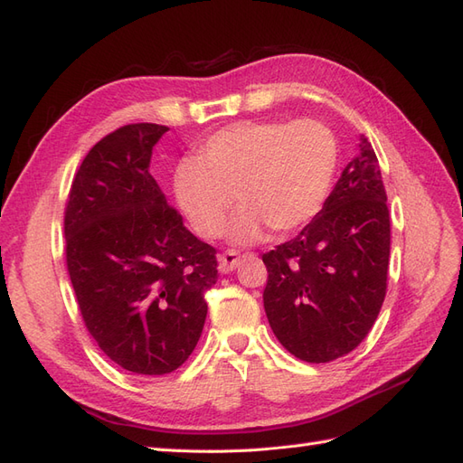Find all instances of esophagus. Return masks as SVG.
Returning a JSON list of instances; mask_svg holds the SVG:
<instances>
[{"instance_id":"34e87169","label":"esophagus","mask_w":463,"mask_h":463,"mask_svg":"<svg viewBox=\"0 0 463 463\" xmlns=\"http://www.w3.org/2000/svg\"><path fill=\"white\" fill-rule=\"evenodd\" d=\"M241 262V255L237 250H226V253L220 255L218 259V269L222 274H228L232 270H235L237 266Z\"/></svg>"}]
</instances>
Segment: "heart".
<instances>
[{
	"instance_id": "b5f03b06",
	"label": "heart",
	"mask_w": 463,
	"mask_h": 463,
	"mask_svg": "<svg viewBox=\"0 0 463 463\" xmlns=\"http://www.w3.org/2000/svg\"><path fill=\"white\" fill-rule=\"evenodd\" d=\"M194 160L174 175L179 208L194 232L214 240L237 197L243 206L230 237L247 245L266 228L289 233L320 213L338 167V141L317 119L240 121L210 135Z\"/></svg>"
}]
</instances>
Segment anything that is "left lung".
Masks as SVG:
<instances>
[{"instance_id": "1", "label": "left lung", "mask_w": 463, "mask_h": 463, "mask_svg": "<svg viewBox=\"0 0 463 463\" xmlns=\"http://www.w3.org/2000/svg\"><path fill=\"white\" fill-rule=\"evenodd\" d=\"M390 214L376 154L361 135L320 213L262 255L270 328L307 363L338 359L365 340L386 296Z\"/></svg>"}]
</instances>
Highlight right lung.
<instances>
[{
	"label": "right lung",
	"instance_id": "obj_1",
	"mask_svg": "<svg viewBox=\"0 0 463 463\" xmlns=\"http://www.w3.org/2000/svg\"><path fill=\"white\" fill-rule=\"evenodd\" d=\"M165 125L131 123L98 141L65 206L67 270L85 326L125 371L184 365L206 320L216 249L197 240L148 172Z\"/></svg>",
	"mask_w": 463,
	"mask_h": 463
}]
</instances>
